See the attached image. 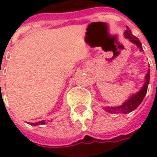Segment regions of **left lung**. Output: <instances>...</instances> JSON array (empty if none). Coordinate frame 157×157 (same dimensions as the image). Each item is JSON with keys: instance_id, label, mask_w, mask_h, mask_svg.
<instances>
[{"instance_id": "1", "label": "left lung", "mask_w": 157, "mask_h": 157, "mask_svg": "<svg viewBox=\"0 0 157 157\" xmlns=\"http://www.w3.org/2000/svg\"><path fill=\"white\" fill-rule=\"evenodd\" d=\"M125 38H127L128 40H130V41L132 43L136 44L137 47H139L140 50L143 51V47H142V44L138 40V38H136L132 34V33L130 31V29L127 27V30L124 32ZM150 68L148 69V71L146 73L145 76V83L143 86L142 89L140 90L137 93L133 94L130 97L128 100L124 102L122 105L117 106V107H106L105 108L107 111H109L110 113H130L132 110H134L142 103V101L144 100V98L147 93V90H148V85L150 83Z\"/></svg>"}]
</instances>
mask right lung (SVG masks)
<instances>
[{
  "label": "right lung",
  "mask_w": 157,
  "mask_h": 157,
  "mask_svg": "<svg viewBox=\"0 0 157 157\" xmlns=\"http://www.w3.org/2000/svg\"><path fill=\"white\" fill-rule=\"evenodd\" d=\"M46 124V121H40V122H37V123H32L31 125H33V126H36V125H40V124Z\"/></svg>",
  "instance_id": "add662e5"
}]
</instances>
